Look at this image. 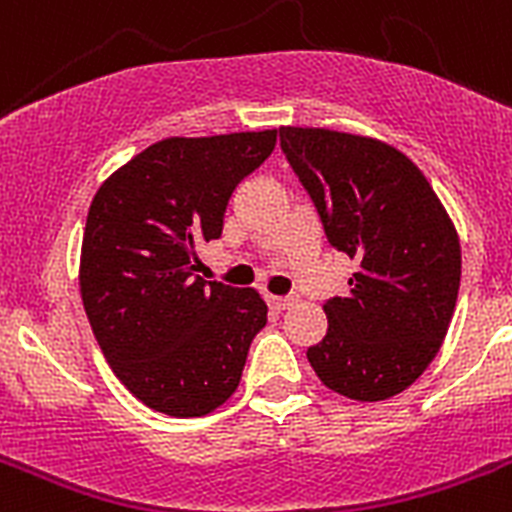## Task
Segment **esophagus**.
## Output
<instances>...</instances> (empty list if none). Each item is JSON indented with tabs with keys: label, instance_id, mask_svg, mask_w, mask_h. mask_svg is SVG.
I'll list each match as a JSON object with an SVG mask.
<instances>
[{
	"label": "esophagus",
	"instance_id": "34e87169",
	"mask_svg": "<svg viewBox=\"0 0 512 512\" xmlns=\"http://www.w3.org/2000/svg\"><path fill=\"white\" fill-rule=\"evenodd\" d=\"M271 307H277V310H289V307L297 305V295H287V297H269Z\"/></svg>",
	"mask_w": 512,
	"mask_h": 512
}]
</instances>
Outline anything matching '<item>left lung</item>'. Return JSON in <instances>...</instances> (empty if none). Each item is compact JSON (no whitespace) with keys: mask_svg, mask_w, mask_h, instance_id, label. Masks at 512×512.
Here are the masks:
<instances>
[{"mask_svg":"<svg viewBox=\"0 0 512 512\" xmlns=\"http://www.w3.org/2000/svg\"><path fill=\"white\" fill-rule=\"evenodd\" d=\"M282 151L328 243L359 261L348 295L323 305L307 361L328 390L390 400L436 359L456 307L461 246L423 171L395 146L328 128H279Z\"/></svg>","mask_w":512,"mask_h":512,"instance_id":"obj_1","label":"left lung"}]
</instances>
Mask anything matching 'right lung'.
Instances as JSON below:
<instances>
[{
  "mask_svg": "<svg viewBox=\"0 0 512 512\" xmlns=\"http://www.w3.org/2000/svg\"><path fill=\"white\" fill-rule=\"evenodd\" d=\"M277 130L166 138L110 174L89 205L79 287L104 359L143 405L174 418L220 408L266 325L256 289L194 277L230 194Z\"/></svg>",
  "mask_w": 512,
  "mask_h": 512,
  "instance_id": "right-lung-1",
  "label": "right lung"
}]
</instances>
